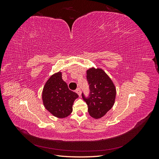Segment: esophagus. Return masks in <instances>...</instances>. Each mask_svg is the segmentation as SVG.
Segmentation results:
<instances>
[{
  "mask_svg": "<svg viewBox=\"0 0 159 159\" xmlns=\"http://www.w3.org/2000/svg\"><path fill=\"white\" fill-rule=\"evenodd\" d=\"M75 92H76L77 93H78V95H79L80 97V96H81V89H80V88H78V89H76Z\"/></svg>",
  "mask_w": 159,
  "mask_h": 159,
  "instance_id": "1",
  "label": "esophagus"
}]
</instances>
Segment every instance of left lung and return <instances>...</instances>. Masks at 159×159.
<instances>
[{
	"mask_svg": "<svg viewBox=\"0 0 159 159\" xmlns=\"http://www.w3.org/2000/svg\"><path fill=\"white\" fill-rule=\"evenodd\" d=\"M87 80L90 93L88 98H82L88 107L90 116L95 119L103 117L112 108L116 98V88L109 75L99 68L87 70Z\"/></svg>",
	"mask_w": 159,
	"mask_h": 159,
	"instance_id": "1",
	"label": "left lung"
}]
</instances>
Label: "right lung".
<instances>
[{"instance_id": "right-lung-1", "label": "right lung", "mask_w": 159, "mask_h": 159, "mask_svg": "<svg viewBox=\"0 0 159 159\" xmlns=\"http://www.w3.org/2000/svg\"><path fill=\"white\" fill-rule=\"evenodd\" d=\"M61 71L52 74L46 82L42 98L44 107L54 117L63 119L71 113L75 99L78 95L69 89L62 80Z\"/></svg>"}]
</instances>
